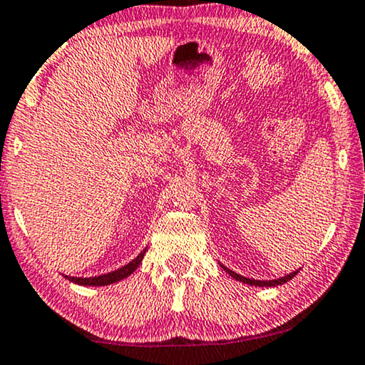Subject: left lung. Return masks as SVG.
Here are the masks:
<instances>
[{
	"label": "left lung",
	"instance_id": "obj_1",
	"mask_svg": "<svg viewBox=\"0 0 365 365\" xmlns=\"http://www.w3.org/2000/svg\"><path fill=\"white\" fill-rule=\"evenodd\" d=\"M223 269L228 274H230L233 279H237V281H242V282H245V284H250V286H279V284H284V282H287V281H289V279H292V277L296 276V274H298V271H294V272L287 274V276L281 277V279H274V281H257V279H249V277L240 276V274L233 272V271H230V269H227V267H223Z\"/></svg>",
	"mask_w": 365,
	"mask_h": 365
}]
</instances>
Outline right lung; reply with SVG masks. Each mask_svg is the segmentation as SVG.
Segmentation results:
<instances>
[{
	"label": "right lung",
	"mask_w": 365,
	"mask_h": 365,
	"mask_svg": "<svg viewBox=\"0 0 365 365\" xmlns=\"http://www.w3.org/2000/svg\"><path fill=\"white\" fill-rule=\"evenodd\" d=\"M143 255H145V250L140 252V255H137V257H135L132 262L123 265V267L118 269V271L103 274V276H98V277H71V276H66V277L69 279V281H73V282H76V284H81V286H108V284H113V282H116V281H121V279L128 277L130 274H132L135 269L140 265Z\"/></svg>",
	"instance_id": "obj_1"
}]
</instances>
